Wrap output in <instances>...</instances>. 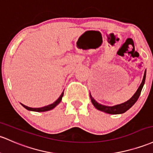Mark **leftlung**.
Here are the masks:
<instances>
[{"label": "left lung", "mask_w": 153, "mask_h": 153, "mask_svg": "<svg viewBox=\"0 0 153 153\" xmlns=\"http://www.w3.org/2000/svg\"><path fill=\"white\" fill-rule=\"evenodd\" d=\"M145 78H146V70L145 71V74H144L143 80H142V83H141L140 85L137 89L136 93L133 95V97L130 99V100H128L127 102H124V103L120 104V105H115V106H105V105H101V104L98 103L92 97V96L90 94V98L91 100L92 104L94 105L96 108L97 110H100V111L105 112L106 113L108 114H113V115H116V114H122L124 113L125 112H126L127 110H129L134 104L136 103V102L137 101L138 98L139 97V95H140L141 91H142V88H143V85L145 84Z\"/></svg>", "instance_id": "obj_1"}]
</instances>
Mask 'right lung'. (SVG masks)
<instances>
[{
  "instance_id": "obj_1",
  "label": "right lung",
  "mask_w": 153,
  "mask_h": 153,
  "mask_svg": "<svg viewBox=\"0 0 153 153\" xmlns=\"http://www.w3.org/2000/svg\"><path fill=\"white\" fill-rule=\"evenodd\" d=\"M64 95V91L62 93V94L60 95V97H59L58 100H56V101H55L53 102V104H51V105H47V106H45V107H40V108H33V107H29L27 106H26V105H23V104H21L22 105L23 107H25V109H27V110H30V111H35V112H46V111H48V110H51L52 109L54 108L56 106V105H58V104L60 103V102H61L62 99V97Z\"/></svg>"
}]
</instances>
